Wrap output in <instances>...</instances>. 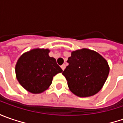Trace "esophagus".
<instances>
[{
	"mask_svg": "<svg viewBox=\"0 0 123 123\" xmlns=\"http://www.w3.org/2000/svg\"><path fill=\"white\" fill-rule=\"evenodd\" d=\"M61 68H62V69L63 70H65V68H66V65H65V64L62 65V66H61Z\"/></svg>",
	"mask_w": 123,
	"mask_h": 123,
	"instance_id": "34e87169",
	"label": "esophagus"
}]
</instances>
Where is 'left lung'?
Instances as JSON below:
<instances>
[{
    "label": "left lung",
    "instance_id": "8db88e82",
    "mask_svg": "<svg viewBox=\"0 0 123 123\" xmlns=\"http://www.w3.org/2000/svg\"><path fill=\"white\" fill-rule=\"evenodd\" d=\"M68 66L62 73L71 92L79 97L93 96L99 92L110 73L107 60L97 52L88 49L71 52Z\"/></svg>",
    "mask_w": 123,
    "mask_h": 123
}]
</instances>
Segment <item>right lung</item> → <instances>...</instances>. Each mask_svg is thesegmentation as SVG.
I'll use <instances>...</instances> for the list:
<instances>
[{
  "label": "right lung",
  "instance_id": "right-lung-1",
  "mask_svg": "<svg viewBox=\"0 0 123 123\" xmlns=\"http://www.w3.org/2000/svg\"><path fill=\"white\" fill-rule=\"evenodd\" d=\"M48 49H34L23 53L15 66L17 80L28 92L40 94L46 90L57 74L62 73Z\"/></svg>",
  "mask_w": 123,
  "mask_h": 123
}]
</instances>
